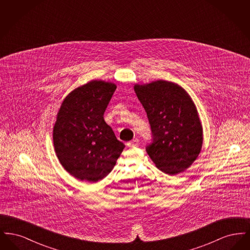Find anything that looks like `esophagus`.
<instances>
[{"mask_svg": "<svg viewBox=\"0 0 250 250\" xmlns=\"http://www.w3.org/2000/svg\"><path fill=\"white\" fill-rule=\"evenodd\" d=\"M139 140L138 139H135V140H133V141H131L129 143H126V145L128 146V147H137V146H139Z\"/></svg>", "mask_w": 250, "mask_h": 250, "instance_id": "34e87169", "label": "esophagus"}]
</instances>
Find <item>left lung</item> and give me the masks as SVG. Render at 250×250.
Segmentation results:
<instances>
[{
	"instance_id": "8db88e82",
	"label": "left lung",
	"mask_w": 250,
	"mask_h": 250,
	"mask_svg": "<svg viewBox=\"0 0 250 250\" xmlns=\"http://www.w3.org/2000/svg\"><path fill=\"white\" fill-rule=\"evenodd\" d=\"M134 91L153 134L147 154L167 174L185 171L200 155L203 142L202 122L190 95L178 84L163 80L135 84Z\"/></svg>"
}]
</instances>
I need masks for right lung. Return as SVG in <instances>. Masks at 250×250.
Instances as JSON below:
<instances>
[{
	"label": "right lung",
	"instance_id": "add662e5",
	"mask_svg": "<svg viewBox=\"0 0 250 250\" xmlns=\"http://www.w3.org/2000/svg\"><path fill=\"white\" fill-rule=\"evenodd\" d=\"M116 85L91 81L65 96L53 126L60 163L75 178L95 183L112 170L125 144L104 120Z\"/></svg>",
	"mask_w": 250,
	"mask_h": 250
}]
</instances>
